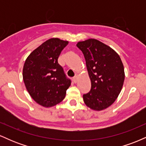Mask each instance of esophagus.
<instances>
[{
  "mask_svg": "<svg viewBox=\"0 0 146 146\" xmlns=\"http://www.w3.org/2000/svg\"><path fill=\"white\" fill-rule=\"evenodd\" d=\"M78 76H75V78L73 79V82H74V83H76L77 82H78Z\"/></svg>",
  "mask_w": 146,
  "mask_h": 146,
  "instance_id": "1",
  "label": "esophagus"
}]
</instances>
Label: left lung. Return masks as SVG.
I'll list each match as a JSON object with an SVG mask.
<instances>
[{"instance_id":"8db88e82","label":"left lung","mask_w":146,"mask_h":146,"mask_svg":"<svg viewBox=\"0 0 146 146\" xmlns=\"http://www.w3.org/2000/svg\"><path fill=\"white\" fill-rule=\"evenodd\" d=\"M76 46L82 51L91 82L89 93L83 95L84 104L95 111L104 110L115 102L123 86L121 58L111 47L93 38L78 42Z\"/></svg>"}]
</instances>
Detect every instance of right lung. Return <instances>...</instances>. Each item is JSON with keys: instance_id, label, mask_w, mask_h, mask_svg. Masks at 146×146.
I'll use <instances>...</instances> for the list:
<instances>
[{"instance_id": "obj_1", "label": "right lung", "mask_w": 146, "mask_h": 146, "mask_svg": "<svg viewBox=\"0 0 146 146\" xmlns=\"http://www.w3.org/2000/svg\"><path fill=\"white\" fill-rule=\"evenodd\" d=\"M68 41L48 39L27 58L23 78L28 93L36 103L45 108L56 106L64 99L71 81L65 76L58 60Z\"/></svg>"}]
</instances>
